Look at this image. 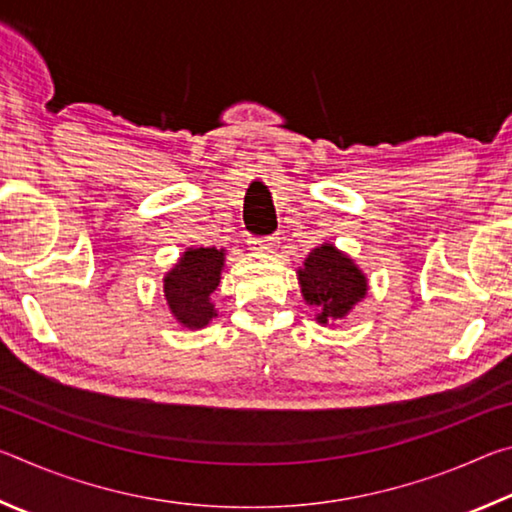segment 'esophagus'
Returning <instances> with one entry per match:
<instances>
[{"label": "esophagus", "instance_id": "34e87169", "mask_svg": "<svg viewBox=\"0 0 512 512\" xmlns=\"http://www.w3.org/2000/svg\"><path fill=\"white\" fill-rule=\"evenodd\" d=\"M250 250H255V253H273L275 246H277V237L275 235H268V237H253L248 241Z\"/></svg>", "mask_w": 512, "mask_h": 512}]
</instances>
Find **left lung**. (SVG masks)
Returning <instances> with one entry per match:
<instances>
[{"label": "left lung", "mask_w": 512, "mask_h": 512, "mask_svg": "<svg viewBox=\"0 0 512 512\" xmlns=\"http://www.w3.org/2000/svg\"><path fill=\"white\" fill-rule=\"evenodd\" d=\"M302 296L309 305L318 307V320L343 318L357 302L366 296V277L332 244L314 248L305 259V268L298 273Z\"/></svg>", "instance_id": "left-lung-1"}]
</instances>
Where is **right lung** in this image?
Segmentation results:
<instances>
[{
	"label": "right lung",
	"instance_id": "1",
	"mask_svg": "<svg viewBox=\"0 0 512 512\" xmlns=\"http://www.w3.org/2000/svg\"><path fill=\"white\" fill-rule=\"evenodd\" d=\"M223 250L189 248L164 277V296L171 314L189 329L205 327L214 314L210 296L219 287Z\"/></svg>",
	"mask_w": 512,
	"mask_h": 512
}]
</instances>
